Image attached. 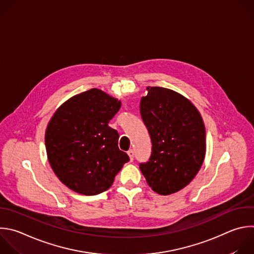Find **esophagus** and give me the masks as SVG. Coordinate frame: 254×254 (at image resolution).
Here are the masks:
<instances>
[{
  "label": "esophagus",
  "instance_id": "34e87169",
  "mask_svg": "<svg viewBox=\"0 0 254 254\" xmlns=\"http://www.w3.org/2000/svg\"><path fill=\"white\" fill-rule=\"evenodd\" d=\"M127 154H128V156H129V159H130V161H132V160H133V155H134V153H133V150H132V149H129V150L127 151Z\"/></svg>",
  "mask_w": 254,
  "mask_h": 254
}]
</instances>
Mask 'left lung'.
Masks as SVG:
<instances>
[{
    "label": "left lung",
    "instance_id": "obj_1",
    "mask_svg": "<svg viewBox=\"0 0 254 254\" xmlns=\"http://www.w3.org/2000/svg\"><path fill=\"white\" fill-rule=\"evenodd\" d=\"M140 101L141 119L151 138V154L139 164L147 185L160 195L186 188L205 156V127L192 103L164 88L147 87Z\"/></svg>",
    "mask_w": 254,
    "mask_h": 254
}]
</instances>
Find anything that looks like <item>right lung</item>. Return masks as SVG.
Returning <instances> with one entry per match:
<instances>
[{"label":"right lung","mask_w":254,"mask_h":254,"mask_svg":"<svg viewBox=\"0 0 254 254\" xmlns=\"http://www.w3.org/2000/svg\"><path fill=\"white\" fill-rule=\"evenodd\" d=\"M121 102L92 89L64 103L45 135L48 159L69 190L96 195L109 190L128 155L119 148V133L109 127Z\"/></svg>","instance_id":"obj_1"}]
</instances>
